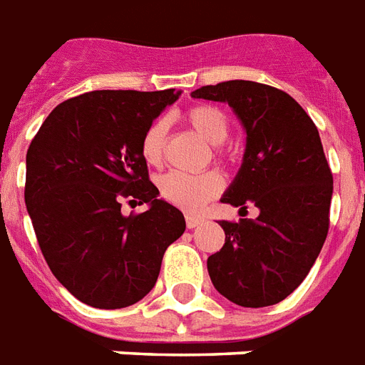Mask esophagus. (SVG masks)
<instances>
[{"label":"esophagus","mask_w":365,"mask_h":365,"mask_svg":"<svg viewBox=\"0 0 365 365\" xmlns=\"http://www.w3.org/2000/svg\"><path fill=\"white\" fill-rule=\"evenodd\" d=\"M202 223H204V219L198 217V215H187V217H185L187 229H197V227H200Z\"/></svg>","instance_id":"esophagus-1"}]
</instances>
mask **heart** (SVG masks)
<instances>
[{
    "mask_svg": "<svg viewBox=\"0 0 365 365\" xmlns=\"http://www.w3.org/2000/svg\"><path fill=\"white\" fill-rule=\"evenodd\" d=\"M185 120L189 125L202 136L210 144H221L227 140L230 133V125L223 110L212 105H197L191 106L185 112ZM168 121L165 118H155V120L146 127V131L140 138V153L144 161L152 167L161 165L165 157V146H167ZM217 159H227V152L223 148L215 150ZM159 192L168 204L176 208H182L185 212H197L204 204L215 198L223 191V176L215 170H208L202 174H185L173 173L165 174L159 178Z\"/></svg>",
    "mask_w": 365,
    "mask_h": 365,
    "instance_id": "1",
    "label": "heart"
}]
</instances>
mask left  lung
Wrapping results in <instances>:
<instances>
[{
    "instance_id": "8db88e82",
    "label": "left lung",
    "mask_w": 365,
    "mask_h": 365,
    "mask_svg": "<svg viewBox=\"0 0 365 365\" xmlns=\"http://www.w3.org/2000/svg\"><path fill=\"white\" fill-rule=\"evenodd\" d=\"M191 96L229 103L244 123V165L223 202L260 212L219 221L225 244L208 257L210 279L238 306H274L306 279L330 229L334 180L321 136L307 112L274 86L229 80Z\"/></svg>"
}]
</instances>
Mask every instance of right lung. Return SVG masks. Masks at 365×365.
Masks as SVG:
<instances>
[{
	"mask_svg": "<svg viewBox=\"0 0 365 365\" xmlns=\"http://www.w3.org/2000/svg\"><path fill=\"white\" fill-rule=\"evenodd\" d=\"M176 90H99L59 103L26 155V208L44 260L71 294L121 309L155 287L163 255L185 230L159 200L140 153L146 127ZM150 204L123 216L120 202Z\"/></svg>",
	"mask_w": 365,
	"mask_h": 365,
	"instance_id": "right-lung-1",
	"label": "right lung"
}]
</instances>
